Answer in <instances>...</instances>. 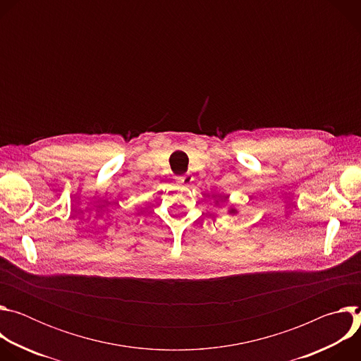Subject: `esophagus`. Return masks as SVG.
Here are the masks:
<instances>
[{"instance_id": "esophagus-1", "label": "esophagus", "mask_w": 361, "mask_h": 361, "mask_svg": "<svg viewBox=\"0 0 361 361\" xmlns=\"http://www.w3.org/2000/svg\"><path fill=\"white\" fill-rule=\"evenodd\" d=\"M177 181L180 183V184H184V185H187V184H190L191 181H192V177L187 173V174H183V176H178L177 177Z\"/></svg>"}]
</instances>
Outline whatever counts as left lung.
<instances>
[{
	"label": "left lung",
	"mask_w": 361,
	"mask_h": 361,
	"mask_svg": "<svg viewBox=\"0 0 361 361\" xmlns=\"http://www.w3.org/2000/svg\"><path fill=\"white\" fill-rule=\"evenodd\" d=\"M231 212H234V210H231Z\"/></svg>",
	"instance_id": "1"
}]
</instances>
